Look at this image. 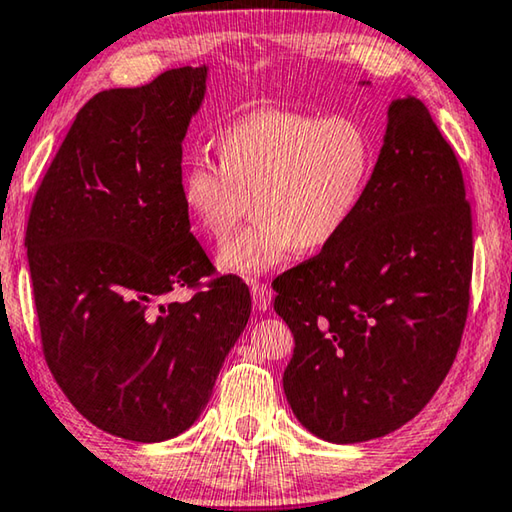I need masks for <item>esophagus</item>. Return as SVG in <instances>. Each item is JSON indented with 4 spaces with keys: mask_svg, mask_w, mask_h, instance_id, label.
Here are the masks:
<instances>
[{
    "mask_svg": "<svg viewBox=\"0 0 512 512\" xmlns=\"http://www.w3.org/2000/svg\"><path fill=\"white\" fill-rule=\"evenodd\" d=\"M250 296H253V305L259 312H264L271 305V289L264 282H250Z\"/></svg>",
    "mask_w": 512,
    "mask_h": 512,
    "instance_id": "1",
    "label": "esophagus"
}]
</instances>
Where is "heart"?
<instances>
[{
	"label": "heart",
	"instance_id": "b5f03b06",
	"mask_svg": "<svg viewBox=\"0 0 512 512\" xmlns=\"http://www.w3.org/2000/svg\"><path fill=\"white\" fill-rule=\"evenodd\" d=\"M218 159L193 157L182 170L186 214L205 237L221 241L248 209L257 218L223 243L218 264L253 278L285 262L296 246L319 250L335 241L367 193L376 145L355 116L262 109L218 134Z\"/></svg>",
	"mask_w": 512,
	"mask_h": 512
}]
</instances>
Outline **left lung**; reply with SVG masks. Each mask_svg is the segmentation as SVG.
<instances>
[{
    "label": "left lung",
    "instance_id": "1",
    "mask_svg": "<svg viewBox=\"0 0 512 512\" xmlns=\"http://www.w3.org/2000/svg\"><path fill=\"white\" fill-rule=\"evenodd\" d=\"M472 257L456 154L424 102L394 100L351 223L273 280L296 344L282 385L307 431L353 444L419 415L456 360Z\"/></svg>",
    "mask_w": 512,
    "mask_h": 512
}]
</instances>
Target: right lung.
I'll use <instances>...</instances> for the list:
<instances>
[{
    "label": "right lung",
    "mask_w": 512,
    "mask_h": 512,
    "mask_svg": "<svg viewBox=\"0 0 512 512\" xmlns=\"http://www.w3.org/2000/svg\"><path fill=\"white\" fill-rule=\"evenodd\" d=\"M207 66L93 95L27 223L45 362L91 424L132 442L184 433L246 328L250 291L221 275L182 205V141ZM196 288L189 301L172 294Z\"/></svg>",
    "instance_id": "obj_1"
}]
</instances>
